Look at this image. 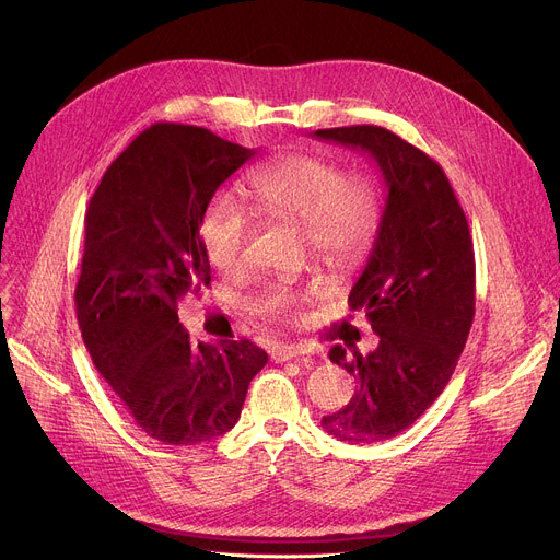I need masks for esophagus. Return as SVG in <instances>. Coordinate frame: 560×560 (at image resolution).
I'll list each match as a JSON object with an SVG mask.
<instances>
[{"label":"esophagus","instance_id":"obj_1","mask_svg":"<svg viewBox=\"0 0 560 560\" xmlns=\"http://www.w3.org/2000/svg\"><path fill=\"white\" fill-rule=\"evenodd\" d=\"M308 347L306 345H302V342H298V345H277L275 349H272V359L277 361V363H283V361H290V359H298V357H304V354H308Z\"/></svg>","mask_w":560,"mask_h":560}]
</instances>
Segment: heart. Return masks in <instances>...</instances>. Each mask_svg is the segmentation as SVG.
<instances>
[{
  "label": "heart",
  "mask_w": 560,
  "mask_h": 560,
  "mask_svg": "<svg viewBox=\"0 0 560 560\" xmlns=\"http://www.w3.org/2000/svg\"><path fill=\"white\" fill-rule=\"evenodd\" d=\"M258 209L275 220L302 229L306 245L329 260L354 254L376 222L374 197L363 179L342 174L338 163L317 154H288L265 165L249 179ZM252 235L249 218L229 197H215L201 220V243L211 260L224 270L245 260ZM317 285L304 290L285 283L262 288L265 313L288 317Z\"/></svg>",
  "instance_id": "1"
}]
</instances>
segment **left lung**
Here are the masks:
<instances>
[{"instance_id": "obj_1", "label": "left lung", "mask_w": 560, "mask_h": 560, "mask_svg": "<svg viewBox=\"0 0 560 560\" xmlns=\"http://www.w3.org/2000/svg\"><path fill=\"white\" fill-rule=\"evenodd\" d=\"M313 136L363 152L384 182L376 238L349 292L378 342L365 357L331 347L357 390L322 418L329 435L370 445L408 429L450 384L475 319V245L447 174L418 147L374 125Z\"/></svg>"}]
</instances>
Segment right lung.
<instances>
[{"instance_id":"obj_1","label":"right lung","mask_w":560,"mask_h":560,"mask_svg":"<svg viewBox=\"0 0 560 560\" xmlns=\"http://www.w3.org/2000/svg\"><path fill=\"white\" fill-rule=\"evenodd\" d=\"M252 156L209 129L156 122L108 165L88 203L79 329L127 413L165 445L233 429L268 363L247 338L195 342L179 322V302L211 283L203 213Z\"/></svg>"}]
</instances>
